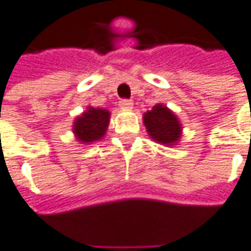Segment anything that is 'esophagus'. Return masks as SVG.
<instances>
[{"label": "esophagus", "instance_id": "34e87169", "mask_svg": "<svg viewBox=\"0 0 251 251\" xmlns=\"http://www.w3.org/2000/svg\"><path fill=\"white\" fill-rule=\"evenodd\" d=\"M119 105H120V108L124 109V110H131V109L134 108V102H132L131 100H122V101L119 102Z\"/></svg>", "mask_w": 251, "mask_h": 251}]
</instances>
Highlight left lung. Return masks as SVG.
<instances>
[{
  "label": "left lung",
  "mask_w": 251,
  "mask_h": 251,
  "mask_svg": "<svg viewBox=\"0 0 251 251\" xmlns=\"http://www.w3.org/2000/svg\"><path fill=\"white\" fill-rule=\"evenodd\" d=\"M143 124L149 136L164 146H175L181 138V126L177 116L162 103L154 105L143 115Z\"/></svg>",
  "instance_id": "1"
}]
</instances>
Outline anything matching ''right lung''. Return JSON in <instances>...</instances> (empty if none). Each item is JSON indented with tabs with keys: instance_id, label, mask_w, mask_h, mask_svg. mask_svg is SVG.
I'll return each instance as SVG.
<instances>
[{
	"instance_id": "1",
	"label": "right lung",
	"mask_w": 251,
	"mask_h": 251,
	"mask_svg": "<svg viewBox=\"0 0 251 251\" xmlns=\"http://www.w3.org/2000/svg\"><path fill=\"white\" fill-rule=\"evenodd\" d=\"M109 122H110V112L108 109L87 106L82 115L75 119L72 126V132L77 142L91 145L93 142L101 141L105 136L108 131Z\"/></svg>"
}]
</instances>
